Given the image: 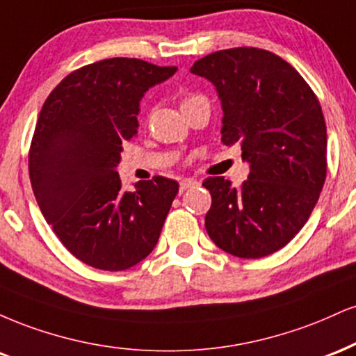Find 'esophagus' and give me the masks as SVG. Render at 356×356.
Instances as JSON below:
<instances>
[{"mask_svg":"<svg viewBox=\"0 0 356 356\" xmlns=\"http://www.w3.org/2000/svg\"><path fill=\"white\" fill-rule=\"evenodd\" d=\"M198 185H200V183L196 181L195 178H183L181 181H179V190L185 191V190H188V188H195Z\"/></svg>","mask_w":356,"mask_h":356,"instance_id":"1","label":"esophagus"}]
</instances>
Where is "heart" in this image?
I'll list each match as a JSON object with an SVG mask.
<instances>
[{
  "label": "heart",
  "instance_id": "1",
  "mask_svg": "<svg viewBox=\"0 0 356 356\" xmlns=\"http://www.w3.org/2000/svg\"><path fill=\"white\" fill-rule=\"evenodd\" d=\"M196 98H200V96H188V98H185V99H183V103H181V104H185V103H188V102H191V99H196Z\"/></svg>",
  "mask_w": 356,
  "mask_h": 356
}]
</instances>
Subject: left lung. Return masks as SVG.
Returning <instances> with one entry per match:
<instances>
[{
  "mask_svg": "<svg viewBox=\"0 0 356 356\" xmlns=\"http://www.w3.org/2000/svg\"><path fill=\"white\" fill-rule=\"evenodd\" d=\"M190 71L215 86L223 110L221 143L240 145L250 165L240 188L210 177L204 227L218 248L261 258L283 248L315 208L327 178V124L320 102L293 66L258 48H232Z\"/></svg>",
  "mask_w": 356,
  "mask_h": 356,
  "instance_id": "left-lung-1",
  "label": "left lung"
}]
</instances>
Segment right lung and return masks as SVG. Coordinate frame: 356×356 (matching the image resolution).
<instances>
[{
    "label": "right lung",
    "instance_id": "1",
    "mask_svg": "<svg viewBox=\"0 0 356 356\" xmlns=\"http://www.w3.org/2000/svg\"><path fill=\"white\" fill-rule=\"evenodd\" d=\"M136 58H110L68 74L41 108L29 149L38 207L63 245L98 270L121 271L158 243L178 193L165 177L123 190L116 166L138 133L146 91L177 73Z\"/></svg>",
    "mask_w": 356,
    "mask_h": 356
}]
</instances>
